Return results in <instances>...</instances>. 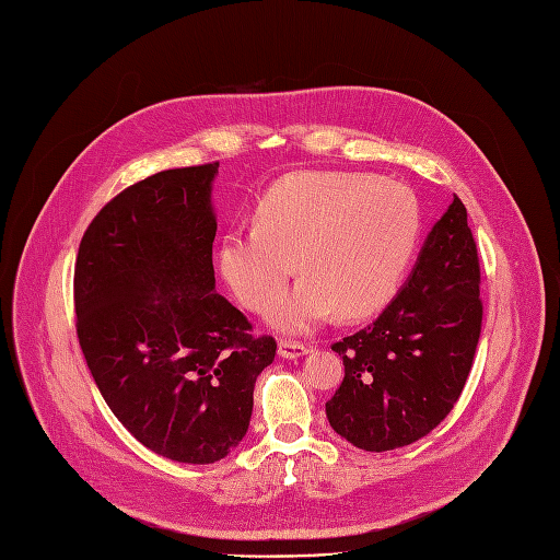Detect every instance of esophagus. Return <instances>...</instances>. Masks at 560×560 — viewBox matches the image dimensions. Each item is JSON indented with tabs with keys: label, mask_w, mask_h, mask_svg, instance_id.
<instances>
[{
	"label": "esophagus",
	"mask_w": 560,
	"mask_h": 560,
	"mask_svg": "<svg viewBox=\"0 0 560 560\" xmlns=\"http://www.w3.org/2000/svg\"><path fill=\"white\" fill-rule=\"evenodd\" d=\"M278 354L282 359H298V357H305L310 354V346H305V342H298V340H280L278 342Z\"/></svg>",
	"instance_id": "1"
}]
</instances>
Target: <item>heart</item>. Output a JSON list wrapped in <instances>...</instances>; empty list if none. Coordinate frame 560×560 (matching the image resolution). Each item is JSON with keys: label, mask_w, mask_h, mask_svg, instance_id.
Returning <instances> with one entry per match:
<instances>
[{"label": "heart", "mask_w": 560, "mask_h": 560, "mask_svg": "<svg viewBox=\"0 0 560 560\" xmlns=\"http://www.w3.org/2000/svg\"><path fill=\"white\" fill-rule=\"evenodd\" d=\"M419 233L408 186L361 172H300L267 190L255 224L224 233L218 265L246 310L273 307L271 325L298 334L338 312L365 318L388 305ZM295 259L306 278L281 299Z\"/></svg>", "instance_id": "obj_1"}]
</instances>
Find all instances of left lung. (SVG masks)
Here are the masks:
<instances>
[{
	"label": "left lung",
	"instance_id": "left-lung-1",
	"mask_svg": "<svg viewBox=\"0 0 560 560\" xmlns=\"http://www.w3.org/2000/svg\"><path fill=\"white\" fill-rule=\"evenodd\" d=\"M480 329L478 248L455 195L390 305L331 346L346 378L325 404L329 425L372 453L425 438L457 404Z\"/></svg>",
	"mask_w": 560,
	"mask_h": 560
}]
</instances>
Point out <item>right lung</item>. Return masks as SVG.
<instances>
[{
	"instance_id": "obj_1",
	"label": "right lung",
	"mask_w": 560,
	"mask_h": 560,
	"mask_svg": "<svg viewBox=\"0 0 560 560\" xmlns=\"http://www.w3.org/2000/svg\"><path fill=\"white\" fill-rule=\"evenodd\" d=\"M220 163L163 170L82 235L73 303L84 361L116 419L156 455L212 464L246 435L273 336L214 293L210 203Z\"/></svg>"
}]
</instances>
